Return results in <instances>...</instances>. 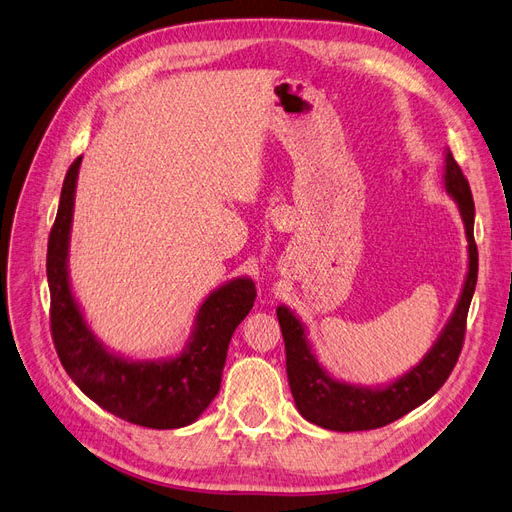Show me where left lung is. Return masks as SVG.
Here are the masks:
<instances>
[{"instance_id":"obj_1","label":"left lung","mask_w":512,"mask_h":512,"mask_svg":"<svg viewBox=\"0 0 512 512\" xmlns=\"http://www.w3.org/2000/svg\"><path fill=\"white\" fill-rule=\"evenodd\" d=\"M442 180L444 189L459 208L461 221H464L468 240V272L453 315L417 366L393 378L391 383L376 387L338 381L319 364L308 340V329L300 317L285 304L276 308V317L285 340L289 387L295 406H298L300 415L306 421L334 432L376 430V427L393 423L430 400L453 372L461 353V344H464L468 308L476 287L478 253L474 244L472 191L449 148L444 151Z\"/></svg>"}]
</instances>
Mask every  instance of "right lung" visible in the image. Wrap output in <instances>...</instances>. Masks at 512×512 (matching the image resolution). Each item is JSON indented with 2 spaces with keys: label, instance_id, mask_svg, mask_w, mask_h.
I'll return each mask as SVG.
<instances>
[{
  "label": "right lung",
  "instance_id": "obj_1",
  "mask_svg": "<svg viewBox=\"0 0 512 512\" xmlns=\"http://www.w3.org/2000/svg\"><path fill=\"white\" fill-rule=\"evenodd\" d=\"M80 161L82 157L65 174L48 238L46 276L57 355L80 391L114 417L153 430L191 425L219 393L227 346L255 304V283L238 276L210 291L197 308L189 340L174 357L131 359L110 351L89 327L70 283L68 255Z\"/></svg>",
  "mask_w": 512,
  "mask_h": 512
}]
</instances>
